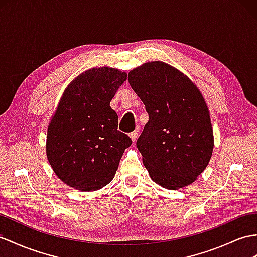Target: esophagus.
Masks as SVG:
<instances>
[{
	"label": "esophagus",
	"mask_w": 257,
	"mask_h": 257,
	"mask_svg": "<svg viewBox=\"0 0 257 257\" xmlns=\"http://www.w3.org/2000/svg\"><path fill=\"white\" fill-rule=\"evenodd\" d=\"M138 134H139V133H138V130H135L129 135L130 138H131V140H133V142H136V139L138 138Z\"/></svg>",
	"instance_id": "esophagus-1"
}]
</instances>
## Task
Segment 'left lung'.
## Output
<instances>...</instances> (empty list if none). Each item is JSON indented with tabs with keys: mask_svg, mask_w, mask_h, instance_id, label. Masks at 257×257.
I'll return each instance as SVG.
<instances>
[{
	"mask_svg": "<svg viewBox=\"0 0 257 257\" xmlns=\"http://www.w3.org/2000/svg\"><path fill=\"white\" fill-rule=\"evenodd\" d=\"M128 81L149 114L137 148L151 179L168 190L191 185L208 165L214 149L201 91L183 72L160 61L129 71Z\"/></svg>",
	"mask_w": 257,
	"mask_h": 257,
	"instance_id": "1",
	"label": "left lung"
}]
</instances>
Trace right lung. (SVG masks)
<instances>
[{
    "mask_svg": "<svg viewBox=\"0 0 257 257\" xmlns=\"http://www.w3.org/2000/svg\"><path fill=\"white\" fill-rule=\"evenodd\" d=\"M127 72L91 68L65 89L48 127L47 157L55 175L82 192L100 190L113 180L131 139L118 130L109 106Z\"/></svg>",
    "mask_w": 257,
    "mask_h": 257,
    "instance_id": "1",
    "label": "right lung"
}]
</instances>
